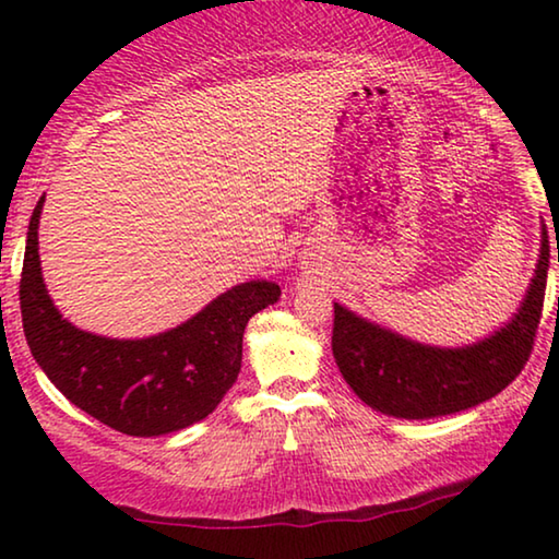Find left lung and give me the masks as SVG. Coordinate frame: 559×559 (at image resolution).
I'll return each instance as SVG.
<instances>
[{"label": "left lung", "instance_id": "1", "mask_svg": "<svg viewBox=\"0 0 559 559\" xmlns=\"http://www.w3.org/2000/svg\"><path fill=\"white\" fill-rule=\"evenodd\" d=\"M559 263V251H557ZM550 269L547 226L520 308L476 343L441 347L394 333L335 302L333 357L359 400L394 419H433L488 402L527 362Z\"/></svg>", "mask_w": 559, "mask_h": 559}]
</instances>
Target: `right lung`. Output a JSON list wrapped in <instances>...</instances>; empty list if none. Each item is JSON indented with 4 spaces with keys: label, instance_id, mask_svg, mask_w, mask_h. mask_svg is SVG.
Here are the masks:
<instances>
[{
    "label": "right lung",
    "instance_id": "add662e5",
    "mask_svg": "<svg viewBox=\"0 0 559 559\" xmlns=\"http://www.w3.org/2000/svg\"><path fill=\"white\" fill-rule=\"evenodd\" d=\"M41 197L26 231L24 335L36 365L66 400L128 437H163L210 416L241 370L251 316L281 298L276 281L231 286L177 328L147 337H108L73 325L56 308L39 259Z\"/></svg>",
    "mask_w": 559,
    "mask_h": 559
}]
</instances>
